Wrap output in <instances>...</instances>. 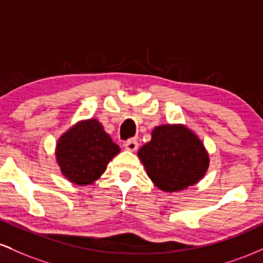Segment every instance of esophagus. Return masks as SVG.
I'll list each match as a JSON object with an SVG mask.
<instances>
[{"label":"esophagus","instance_id":"34e87169","mask_svg":"<svg viewBox=\"0 0 263 263\" xmlns=\"http://www.w3.org/2000/svg\"><path fill=\"white\" fill-rule=\"evenodd\" d=\"M125 148L127 151H136L138 148V142L135 140V138H129V140H127L125 142Z\"/></svg>","mask_w":263,"mask_h":263}]
</instances>
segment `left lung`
Listing matches in <instances>:
<instances>
[{
    "label": "left lung",
    "mask_w": 263,
    "mask_h": 263,
    "mask_svg": "<svg viewBox=\"0 0 263 263\" xmlns=\"http://www.w3.org/2000/svg\"><path fill=\"white\" fill-rule=\"evenodd\" d=\"M147 174L159 189L183 190L201 179L209 157L200 140L182 125L153 129L152 140L138 151Z\"/></svg>",
    "instance_id": "1"
}]
</instances>
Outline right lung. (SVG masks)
Wrapping results in <instances>:
<instances>
[{"label": "right lung", "mask_w": 263, "mask_h": 263, "mask_svg": "<svg viewBox=\"0 0 263 263\" xmlns=\"http://www.w3.org/2000/svg\"><path fill=\"white\" fill-rule=\"evenodd\" d=\"M120 152L119 146L96 120L79 122L59 138L57 159L70 182L86 185L98 179Z\"/></svg>", "instance_id": "obj_1"}]
</instances>
